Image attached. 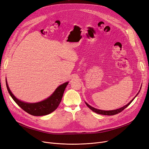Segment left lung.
<instances>
[{
  "label": "left lung",
  "mask_w": 149,
  "mask_h": 149,
  "mask_svg": "<svg viewBox=\"0 0 149 149\" xmlns=\"http://www.w3.org/2000/svg\"><path fill=\"white\" fill-rule=\"evenodd\" d=\"M139 91H140V90H139ZM138 93H137V94L136 95V96L133 99V100H132L128 104H126V106H123V107H121V108H120V109H118L113 110V111H102V110L97 109H95V108H94V107H93L90 106L89 105V104H88L87 103H86V106L91 110V111H93V112H96V113H98V114L104 115H116V114H117V113H120V112H122L125 108L127 107L130 105V104L132 102V101H133L134 100V98L136 97V96H137V95H138Z\"/></svg>",
  "instance_id": "1"
}]
</instances>
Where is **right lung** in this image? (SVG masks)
Segmentation results:
<instances>
[{"label":"right lung","instance_id":"add662e5","mask_svg":"<svg viewBox=\"0 0 149 149\" xmlns=\"http://www.w3.org/2000/svg\"><path fill=\"white\" fill-rule=\"evenodd\" d=\"M68 82H65L59 86L54 92L47 100L37 103H27L22 102L16 98L10 90L6 80V85L8 91L15 102L25 112L34 116H42L46 115L54 111L57 109L61 101L64 91L67 86Z\"/></svg>","mask_w":149,"mask_h":149}]
</instances>
